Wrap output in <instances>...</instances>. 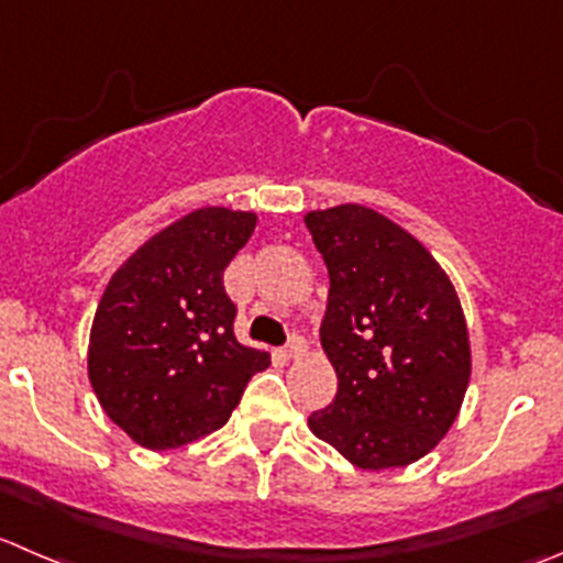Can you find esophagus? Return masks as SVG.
I'll use <instances>...</instances> for the list:
<instances>
[{
	"label": "esophagus",
	"instance_id": "esophagus-1",
	"mask_svg": "<svg viewBox=\"0 0 563 563\" xmlns=\"http://www.w3.org/2000/svg\"><path fill=\"white\" fill-rule=\"evenodd\" d=\"M305 349H308V343H305V338L294 335L291 343H288V346L280 352V357H283V360H297V357H302Z\"/></svg>",
	"mask_w": 563,
	"mask_h": 563
}]
</instances>
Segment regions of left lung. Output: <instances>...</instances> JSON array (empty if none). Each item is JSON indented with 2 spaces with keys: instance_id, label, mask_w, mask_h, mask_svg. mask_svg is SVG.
I'll list each match as a JSON object with an SVG mask.
<instances>
[{
  "instance_id": "8db88e82",
  "label": "left lung",
  "mask_w": 563,
  "mask_h": 563,
  "mask_svg": "<svg viewBox=\"0 0 563 563\" xmlns=\"http://www.w3.org/2000/svg\"><path fill=\"white\" fill-rule=\"evenodd\" d=\"M330 272L321 346L338 376L308 427L354 467L423 460L454 427L471 382V332L454 283L412 233L341 203L305 214Z\"/></svg>"
}]
</instances>
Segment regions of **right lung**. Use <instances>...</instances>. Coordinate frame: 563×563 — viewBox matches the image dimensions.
I'll list each match as a JSON object with an SVG mask.
<instances>
[{"label": "right lung", "mask_w": 563, "mask_h": 563, "mask_svg": "<svg viewBox=\"0 0 563 563\" xmlns=\"http://www.w3.org/2000/svg\"><path fill=\"white\" fill-rule=\"evenodd\" d=\"M258 214L203 206L162 228L109 277L87 346L98 404L136 445L181 449L236 409L269 354L233 335L222 272Z\"/></svg>", "instance_id": "1"}]
</instances>
